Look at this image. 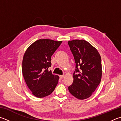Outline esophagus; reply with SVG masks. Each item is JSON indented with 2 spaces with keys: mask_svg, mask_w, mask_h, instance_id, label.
Returning <instances> with one entry per match:
<instances>
[{
  "mask_svg": "<svg viewBox=\"0 0 121 121\" xmlns=\"http://www.w3.org/2000/svg\"><path fill=\"white\" fill-rule=\"evenodd\" d=\"M59 77H60V79H62V78H63V77H64V75H60V76H59Z\"/></svg>",
  "mask_w": 121,
  "mask_h": 121,
  "instance_id": "34e87169",
  "label": "esophagus"
}]
</instances>
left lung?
<instances>
[{
    "label": "left lung",
    "mask_w": 121,
    "mask_h": 121,
    "mask_svg": "<svg viewBox=\"0 0 121 121\" xmlns=\"http://www.w3.org/2000/svg\"><path fill=\"white\" fill-rule=\"evenodd\" d=\"M68 43L76 63L73 82L68 89L74 97L84 99L91 96L100 82L101 57L97 50L83 39L68 41Z\"/></svg>",
    "instance_id": "left-lung-1"
}]
</instances>
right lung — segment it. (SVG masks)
<instances>
[{
	"label": "right lung",
	"instance_id": "right-lung-1",
	"mask_svg": "<svg viewBox=\"0 0 121 121\" xmlns=\"http://www.w3.org/2000/svg\"><path fill=\"white\" fill-rule=\"evenodd\" d=\"M49 39H40L26 50L22 62V72L26 85L38 98L51 94L56 88L59 77L48 68L51 66V56L62 43Z\"/></svg>",
	"mask_w": 121,
	"mask_h": 121
}]
</instances>
